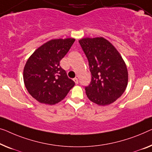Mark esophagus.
<instances>
[{
  "label": "esophagus",
  "instance_id": "obj_1",
  "mask_svg": "<svg viewBox=\"0 0 152 152\" xmlns=\"http://www.w3.org/2000/svg\"><path fill=\"white\" fill-rule=\"evenodd\" d=\"M73 80H74V83H76V85H77V84H78V78H74Z\"/></svg>",
  "mask_w": 152,
  "mask_h": 152
}]
</instances>
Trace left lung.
Here are the masks:
<instances>
[{"label": "left lung", "mask_w": 152, "mask_h": 152, "mask_svg": "<svg viewBox=\"0 0 152 152\" xmlns=\"http://www.w3.org/2000/svg\"><path fill=\"white\" fill-rule=\"evenodd\" d=\"M87 56L91 80L85 87L91 101L100 106L108 105L121 96L128 85L125 62L116 48L103 37L79 40Z\"/></svg>", "instance_id": "obj_1"}]
</instances>
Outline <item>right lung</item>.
Listing matches in <instances>:
<instances>
[{
    "label": "right lung",
    "instance_id": "1",
    "mask_svg": "<svg viewBox=\"0 0 152 152\" xmlns=\"http://www.w3.org/2000/svg\"><path fill=\"white\" fill-rule=\"evenodd\" d=\"M74 39H52L34 52L27 61L23 78L29 94L40 103L53 105L68 94L75 83L60 66Z\"/></svg>",
    "mask_w": 152,
    "mask_h": 152
}]
</instances>
